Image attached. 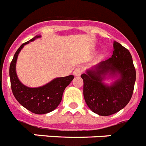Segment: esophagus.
<instances>
[{
	"mask_svg": "<svg viewBox=\"0 0 146 146\" xmlns=\"http://www.w3.org/2000/svg\"><path fill=\"white\" fill-rule=\"evenodd\" d=\"M82 67H78L73 71V75L75 76H79L82 74Z\"/></svg>",
	"mask_w": 146,
	"mask_h": 146,
	"instance_id": "34e87169",
	"label": "esophagus"
}]
</instances>
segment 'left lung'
<instances>
[{"label":"left lung","mask_w":146,"mask_h":146,"mask_svg":"<svg viewBox=\"0 0 146 146\" xmlns=\"http://www.w3.org/2000/svg\"><path fill=\"white\" fill-rule=\"evenodd\" d=\"M108 73L120 76L110 86L102 82ZM81 77L84 82V100L89 108L100 116H110L125 107L131 99L136 70L129 50L114 41L111 58L98 64L95 69L88 70Z\"/></svg>","instance_id":"obj_1"}]
</instances>
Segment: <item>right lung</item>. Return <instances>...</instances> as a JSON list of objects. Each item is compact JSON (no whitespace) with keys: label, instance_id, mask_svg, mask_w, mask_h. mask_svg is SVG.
I'll return each instance as SVG.
<instances>
[{"label":"right lung","instance_id":"obj_1","mask_svg":"<svg viewBox=\"0 0 146 146\" xmlns=\"http://www.w3.org/2000/svg\"><path fill=\"white\" fill-rule=\"evenodd\" d=\"M38 37H40V35L35 36L29 40V41H33ZM29 41H27L21 45L11 62L9 67L11 88L15 98L22 106L36 114H44L51 112L58 107L62 101L64 90L71 82L74 76L70 75L56 78L48 84L39 88H31L24 85L18 79L15 64L18 53L24 45L29 43Z\"/></svg>","mask_w":146,"mask_h":146}]
</instances>
